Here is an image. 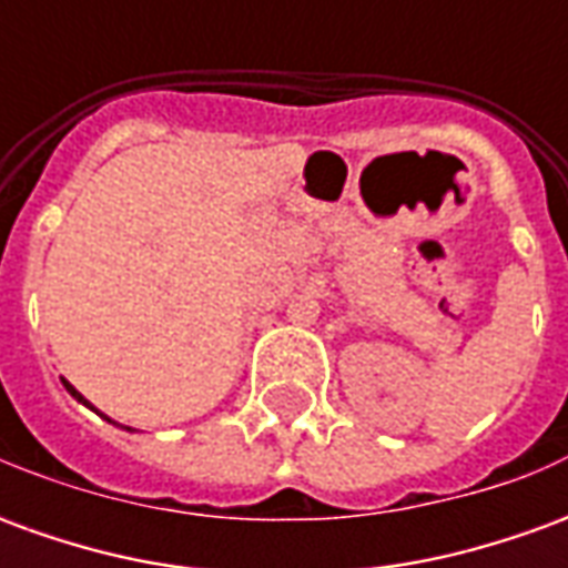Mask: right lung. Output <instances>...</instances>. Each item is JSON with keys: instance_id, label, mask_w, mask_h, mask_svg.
Segmentation results:
<instances>
[{"instance_id": "add662e5", "label": "right lung", "mask_w": 568, "mask_h": 568, "mask_svg": "<svg viewBox=\"0 0 568 568\" xmlns=\"http://www.w3.org/2000/svg\"><path fill=\"white\" fill-rule=\"evenodd\" d=\"M63 386H67V393L72 395V398H75V402H81V405H84V407H91V410H97V407H93L91 402H88V398H84V395H81L79 389H75V386H72V383L63 381ZM97 414H100V410H97ZM100 417H103V414H100ZM105 419H109V417H105ZM109 423H115V419H109ZM115 426H118V423H115ZM121 428H128V432H133V428H130V426H121Z\"/></svg>"}]
</instances>
